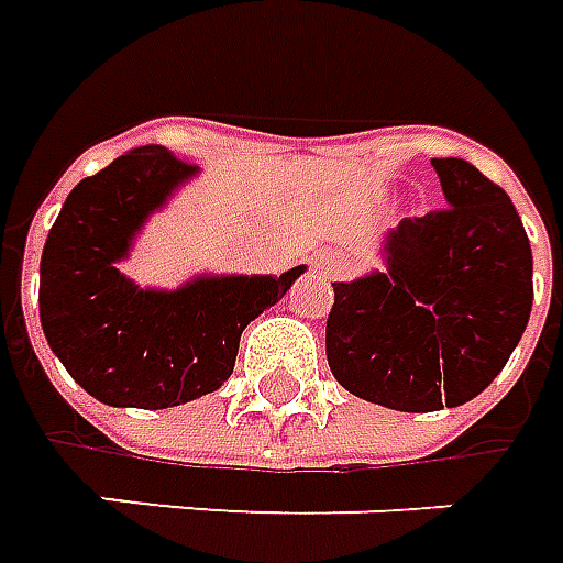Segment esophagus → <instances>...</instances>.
I'll list each match as a JSON object with an SVG mask.
<instances>
[{
	"label": "esophagus",
	"mask_w": 563,
	"mask_h": 563,
	"mask_svg": "<svg viewBox=\"0 0 563 563\" xmlns=\"http://www.w3.org/2000/svg\"><path fill=\"white\" fill-rule=\"evenodd\" d=\"M311 265L317 267V274H320V277H327V280H332V277L342 271V265H339V262H332V258H327V255H317Z\"/></svg>",
	"instance_id": "1"
}]
</instances>
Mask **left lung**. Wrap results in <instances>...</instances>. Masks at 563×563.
<instances>
[{
  "label": "left lung",
  "instance_id": "left-lung-1",
  "mask_svg": "<svg viewBox=\"0 0 563 563\" xmlns=\"http://www.w3.org/2000/svg\"><path fill=\"white\" fill-rule=\"evenodd\" d=\"M446 209L404 218L382 271L332 283L327 361L361 400L462 407L503 373L533 308V252L508 194L472 163L431 159Z\"/></svg>",
  "mask_w": 563,
  "mask_h": 563
}]
</instances>
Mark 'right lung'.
Here are the masks:
<instances>
[{
  "label": "right lung",
  "instance_id": "1",
  "mask_svg": "<svg viewBox=\"0 0 563 563\" xmlns=\"http://www.w3.org/2000/svg\"><path fill=\"white\" fill-rule=\"evenodd\" d=\"M197 166L147 144L82 178L60 206L40 265L48 347L107 407L166 410L218 391L240 335L277 305L305 265L271 274H200L178 289H141L120 271L147 218Z\"/></svg>",
  "mask_w": 563,
  "mask_h": 563
}]
</instances>
